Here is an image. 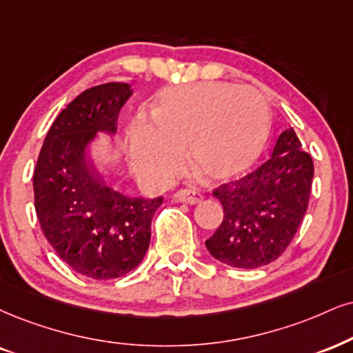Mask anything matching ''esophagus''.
<instances>
[{
  "label": "esophagus",
  "instance_id": "obj_1",
  "mask_svg": "<svg viewBox=\"0 0 353 353\" xmlns=\"http://www.w3.org/2000/svg\"><path fill=\"white\" fill-rule=\"evenodd\" d=\"M203 196L196 191H186V190H181V191H176L175 194H173V201L176 203H186V204H198L201 201Z\"/></svg>",
  "mask_w": 353,
  "mask_h": 353
}]
</instances>
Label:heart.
Segmentation results:
<instances>
[{
  "mask_svg": "<svg viewBox=\"0 0 353 353\" xmlns=\"http://www.w3.org/2000/svg\"><path fill=\"white\" fill-rule=\"evenodd\" d=\"M272 114L267 99L250 86L194 83L165 88L155 97L152 123L129 125L132 167L155 185L167 183L188 163L208 181L229 183L249 173L267 147Z\"/></svg>",
  "mask_w": 353,
  "mask_h": 353,
  "instance_id": "1",
  "label": "heart"
}]
</instances>
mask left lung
<instances>
[{
    "label": "left lung",
    "mask_w": 353,
    "mask_h": 353,
    "mask_svg": "<svg viewBox=\"0 0 353 353\" xmlns=\"http://www.w3.org/2000/svg\"><path fill=\"white\" fill-rule=\"evenodd\" d=\"M314 165L293 128L283 130L272 159L236 183L214 191L224 219L206 241L216 260L234 268H259L276 260L306 214Z\"/></svg>",
    "instance_id": "8db88e82"
}]
</instances>
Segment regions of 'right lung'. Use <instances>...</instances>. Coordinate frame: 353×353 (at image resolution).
<instances>
[{
  "instance_id": "right-lung-1",
  "label": "right lung",
  "mask_w": 353,
  "mask_h": 353,
  "mask_svg": "<svg viewBox=\"0 0 353 353\" xmlns=\"http://www.w3.org/2000/svg\"><path fill=\"white\" fill-rule=\"evenodd\" d=\"M128 83L83 91L57 116L34 172V203L42 232L57 255L93 280L119 278L142 262L162 198H132L98 175L90 145L99 132L116 136Z\"/></svg>"
}]
</instances>
